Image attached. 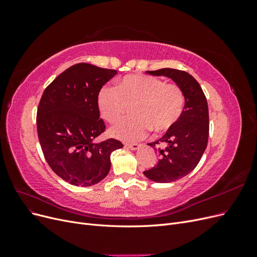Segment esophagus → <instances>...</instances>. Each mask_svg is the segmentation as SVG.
Instances as JSON below:
<instances>
[{
    "instance_id": "1",
    "label": "esophagus",
    "mask_w": 257,
    "mask_h": 257,
    "mask_svg": "<svg viewBox=\"0 0 257 257\" xmlns=\"http://www.w3.org/2000/svg\"><path fill=\"white\" fill-rule=\"evenodd\" d=\"M124 147L127 148V149H131V150H138L139 148H141V145L139 144H125L124 145Z\"/></svg>"
}]
</instances>
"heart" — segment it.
<instances>
[{
  "label": "heart",
  "mask_w": 257,
  "mask_h": 257,
  "mask_svg": "<svg viewBox=\"0 0 257 257\" xmlns=\"http://www.w3.org/2000/svg\"><path fill=\"white\" fill-rule=\"evenodd\" d=\"M99 111L109 123L121 120L133 105L135 115L123 120L111 130L110 134L125 142H135L146 137L151 128L163 133L172 128L180 118L184 96L180 88L164 83L157 77L127 75L116 87L105 85L97 97Z\"/></svg>",
  "instance_id": "b5f03b06"
}]
</instances>
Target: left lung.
<instances>
[{"instance_id": "left-lung-1", "label": "left lung", "mask_w": 257, "mask_h": 257, "mask_svg": "<svg viewBox=\"0 0 257 257\" xmlns=\"http://www.w3.org/2000/svg\"><path fill=\"white\" fill-rule=\"evenodd\" d=\"M147 73L174 80L185 100L182 114L175 125L157 142L148 144L159 153V161L154 167L144 172L154 182H174L189 175L206 150L209 136L207 99L196 79L184 71L162 68Z\"/></svg>"}]
</instances>
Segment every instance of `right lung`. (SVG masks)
Wrapping results in <instances>:
<instances>
[{
  "label": "right lung",
  "instance_id": "right-lung-1",
  "mask_svg": "<svg viewBox=\"0 0 257 257\" xmlns=\"http://www.w3.org/2000/svg\"><path fill=\"white\" fill-rule=\"evenodd\" d=\"M114 69L88 63L73 65L43 93L37 109V134L50 168L64 181L91 186L110 170V154L123 145L115 139L96 143L105 131L97 97Z\"/></svg>",
  "mask_w": 257,
  "mask_h": 257
}]
</instances>
